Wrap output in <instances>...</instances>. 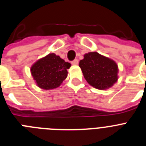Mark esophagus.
I'll return each instance as SVG.
<instances>
[{"mask_svg":"<svg viewBox=\"0 0 146 146\" xmlns=\"http://www.w3.org/2000/svg\"><path fill=\"white\" fill-rule=\"evenodd\" d=\"M71 63H72V65H77L79 62H78V60H77V59H74V60H72V61L71 62Z\"/></svg>","mask_w":146,"mask_h":146,"instance_id":"1","label":"esophagus"}]
</instances>
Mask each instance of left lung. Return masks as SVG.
<instances>
[{"mask_svg": "<svg viewBox=\"0 0 146 146\" xmlns=\"http://www.w3.org/2000/svg\"><path fill=\"white\" fill-rule=\"evenodd\" d=\"M79 66L87 82L97 89L109 88L118 80L117 64L96 52L86 54Z\"/></svg>", "mask_w": 146, "mask_h": 146, "instance_id": "8db88e82", "label": "left lung"}]
</instances>
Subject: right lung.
I'll use <instances>...</instances> for the list:
<instances>
[{"label":"right lung","mask_w":146,"mask_h":146,"mask_svg":"<svg viewBox=\"0 0 146 146\" xmlns=\"http://www.w3.org/2000/svg\"><path fill=\"white\" fill-rule=\"evenodd\" d=\"M71 64L54 53L47 55L32 66L33 79L41 88L50 90L58 87L66 78Z\"/></svg>","instance_id":"obj_1"}]
</instances>
